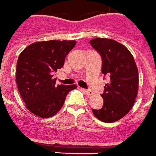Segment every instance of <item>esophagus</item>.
I'll return each mask as SVG.
<instances>
[{"mask_svg": "<svg viewBox=\"0 0 156 156\" xmlns=\"http://www.w3.org/2000/svg\"><path fill=\"white\" fill-rule=\"evenodd\" d=\"M82 90H83L86 94H88V95H91V94H93V92L91 91V90H87V89H82Z\"/></svg>", "mask_w": 156, "mask_h": 156, "instance_id": "1", "label": "esophagus"}]
</instances>
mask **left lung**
Wrapping results in <instances>:
<instances>
[{"label":"left lung","instance_id":"8db88e82","mask_svg":"<svg viewBox=\"0 0 156 156\" xmlns=\"http://www.w3.org/2000/svg\"><path fill=\"white\" fill-rule=\"evenodd\" d=\"M90 43L102 57V73L110 78L101 94L103 106L99 110L93 109L92 112L103 122H117L134 105L139 85L137 67L133 56L122 44L102 38L91 39Z\"/></svg>","mask_w":156,"mask_h":156}]
</instances>
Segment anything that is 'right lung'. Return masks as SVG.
Here are the masks:
<instances>
[{
	"label": "right lung",
	"instance_id": "1",
	"mask_svg": "<svg viewBox=\"0 0 156 156\" xmlns=\"http://www.w3.org/2000/svg\"><path fill=\"white\" fill-rule=\"evenodd\" d=\"M76 42L50 40L30 44L21 52L16 64L19 92L29 111L40 118L54 116L61 110L75 84L56 85L54 73L63 67L65 57Z\"/></svg>",
	"mask_w": 156,
	"mask_h": 156
}]
</instances>
